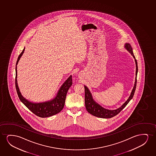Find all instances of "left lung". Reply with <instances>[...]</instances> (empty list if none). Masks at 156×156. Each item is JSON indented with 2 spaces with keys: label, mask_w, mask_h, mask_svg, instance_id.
<instances>
[{
  "label": "left lung",
  "mask_w": 156,
  "mask_h": 156,
  "mask_svg": "<svg viewBox=\"0 0 156 156\" xmlns=\"http://www.w3.org/2000/svg\"><path fill=\"white\" fill-rule=\"evenodd\" d=\"M125 48L128 51L131 55L133 56L135 58V61L136 63V78H135V82L134 86L132 90V92L130 94V95L128 100L126 101L125 103H124L122 107H120L119 108L116 109V110H108V109H105L101 105L98 104L97 103L94 101L93 98H92V94L90 93V90L86 86H84L85 88V103L86 109L87 111L90 113L92 115H94L95 117L99 118H111L114 116L118 115L120 111H122V109H124L125 107H126L127 105L128 104L130 100L133 98V97L134 95L137 83V74L138 71V67H137V61L135 58L133 52V49L130 44H125Z\"/></svg>",
  "instance_id": "left-lung-1"
}]
</instances>
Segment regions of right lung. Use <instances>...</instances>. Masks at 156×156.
<instances>
[{
  "mask_svg": "<svg viewBox=\"0 0 156 156\" xmlns=\"http://www.w3.org/2000/svg\"><path fill=\"white\" fill-rule=\"evenodd\" d=\"M25 48L23 49L21 53L20 54L17 58L16 64L19 61L20 58L23 54ZM16 67L15 68L16 71V76H15V87L17 92V95L19 98L20 100L30 111L34 113V115L38 116L39 117L46 118L51 117L52 115H55L56 114L60 112L62 110L65 104L66 94L68 91L69 88L73 84L72 80V76L69 77L66 81L64 82L62 86L60 88L55 98L53 100L45 102L39 103H33L30 102L26 98L22 96L21 92L20 91L19 88L18 87L17 82V69Z\"/></svg>",
  "mask_w": 156,
  "mask_h": 156,
  "instance_id": "right-lung-1",
  "label": "right lung"
}]
</instances>
